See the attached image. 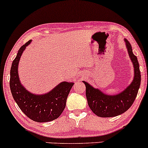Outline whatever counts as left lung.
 Wrapping results in <instances>:
<instances>
[{
  "label": "left lung",
  "mask_w": 148,
  "mask_h": 148,
  "mask_svg": "<svg viewBox=\"0 0 148 148\" xmlns=\"http://www.w3.org/2000/svg\"><path fill=\"white\" fill-rule=\"evenodd\" d=\"M128 53L134 66V78L132 84L124 92L114 96L104 94L99 89L93 88L89 83L86 86V96L88 105L94 114L101 117H115L127 111L135 101L140 85L141 75L137 57L133 54L132 45L127 40H124Z\"/></svg>",
  "instance_id": "obj_1"
}]
</instances>
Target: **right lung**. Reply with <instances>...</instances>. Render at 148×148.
I'll return each mask as SVG.
<instances>
[{
  "mask_svg": "<svg viewBox=\"0 0 148 148\" xmlns=\"http://www.w3.org/2000/svg\"><path fill=\"white\" fill-rule=\"evenodd\" d=\"M31 40L19 48L10 69V87L11 93L19 108L35 122H47L59 117L66 107V99L73 83L63 82L44 95H35L26 91L19 82L18 64L24 50Z\"/></svg>",
  "mask_w": 148,
  "mask_h": 148,
  "instance_id": "add662e5",
  "label": "right lung"
}]
</instances>
